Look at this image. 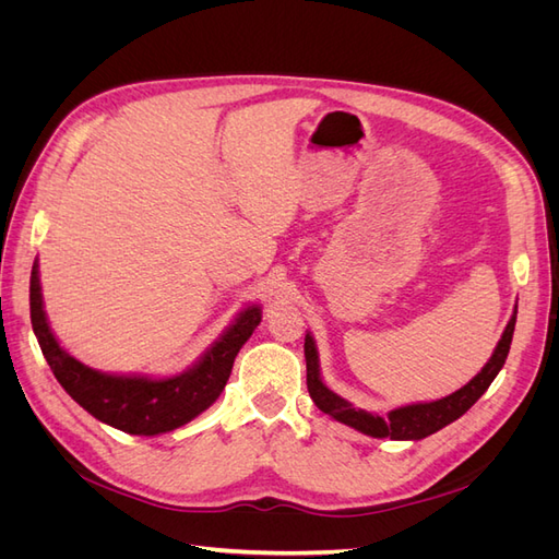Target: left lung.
<instances>
[{
    "instance_id": "8db88e82",
    "label": "left lung",
    "mask_w": 559,
    "mask_h": 559,
    "mask_svg": "<svg viewBox=\"0 0 559 559\" xmlns=\"http://www.w3.org/2000/svg\"><path fill=\"white\" fill-rule=\"evenodd\" d=\"M515 317H518V308H515V312L509 321V326H506L495 354L489 357L485 368L468 384H464L462 389H456L454 394H450L445 399H438V401H431V403L403 405V408L392 411L386 417L352 408V403H347L345 399L333 394L331 389L324 382H321L317 347H314L312 335L308 333L306 335L308 392H310L314 405L321 413L331 415L333 419L343 421V425L354 427L366 436L392 438V441H419V438H427V436L436 433L438 429L448 427L450 421L460 419L471 408V405L487 392V386L492 384V380L497 378L501 366L506 364V357H509L513 331H515Z\"/></svg>"
}]
</instances>
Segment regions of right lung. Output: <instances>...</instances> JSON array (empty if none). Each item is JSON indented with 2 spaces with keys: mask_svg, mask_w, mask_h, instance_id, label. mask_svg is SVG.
<instances>
[{
  "mask_svg": "<svg viewBox=\"0 0 559 559\" xmlns=\"http://www.w3.org/2000/svg\"><path fill=\"white\" fill-rule=\"evenodd\" d=\"M37 273L35 263L29 280V317L50 370L83 411L126 433H165L207 411L224 392L240 347L261 324V310L257 306L242 310L205 357L181 376L167 380L107 376L83 366L58 345L56 335L48 329Z\"/></svg>",
  "mask_w": 559,
  "mask_h": 559,
  "instance_id": "add662e5",
  "label": "right lung"
}]
</instances>
